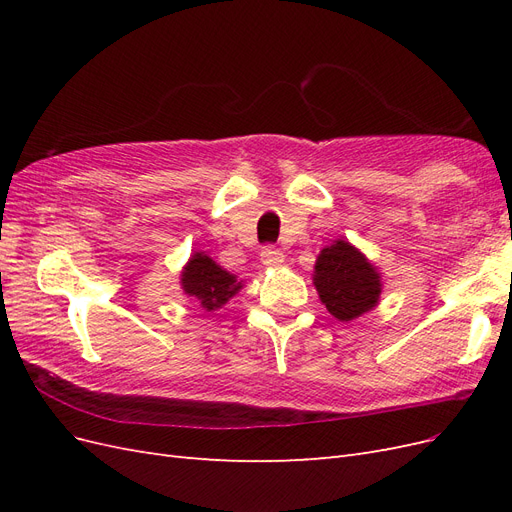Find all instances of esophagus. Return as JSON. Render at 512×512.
I'll return each instance as SVG.
<instances>
[{"label": "esophagus", "mask_w": 512, "mask_h": 512, "mask_svg": "<svg viewBox=\"0 0 512 512\" xmlns=\"http://www.w3.org/2000/svg\"><path fill=\"white\" fill-rule=\"evenodd\" d=\"M284 258H286V256H284V252H282V250H277V247H271V245H267L265 250L260 252V260H262V265L269 267V269L282 267Z\"/></svg>", "instance_id": "obj_1"}]
</instances>
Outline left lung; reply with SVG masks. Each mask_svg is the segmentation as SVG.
<instances>
[{"mask_svg": "<svg viewBox=\"0 0 512 512\" xmlns=\"http://www.w3.org/2000/svg\"><path fill=\"white\" fill-rule=\"evenodd\" d=\"M314 286L329 314L339 322H350L380 303L382 273L359 247L335 239L316 258Z\"/></svg>", "mask_w": 512, "mask_h": 512, "instance_id": "obj_1", "label": "left lung"}]
</instances>
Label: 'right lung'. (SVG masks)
I'll list each match as a JSON object with an SVG mask.
<instances>
[{
    "label": "right lung",
    "mask_w": 512,
    "mask_h": 512,
    "mask_svg": "<svg viewBox=\"0 0 512 512\" xmlns=\"http://www.w3.org/2000/svg\"><path fill=\"white\" fill-rule=\"evenodd\" d=\"M179 286L185 297L198 301L205 312H215L243 288V280L239 282L235 273L220 267L209 254L194 252L181 269Z\"/></svg>",
    "instance_id": "right-lung-1"
}]
</instances>
